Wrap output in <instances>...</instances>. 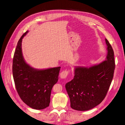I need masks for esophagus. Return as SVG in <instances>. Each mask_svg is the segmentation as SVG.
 Returning a JSON list of instances; mask_svg holds the SVG:
<instances>
[{"mask_svg": "<svg viewBox=\"0 0 125 125\" xmlns=\"http://www.w3.org/2000/svg\"><path fill=\"white\" fill-rule=\"evenodd\" d=\"M68 74H69V72L67 70H65L60 73V77L61 79H65L67 78V77L68 75Z\"/></svg>", "mask_w": 125, "mask_h": 125, "instance_id": "1", "label": "esophagus"}]
</instances>
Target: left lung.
<instances>
[{
  "label": "left lung",
  "mask_w": 125,
  "mask_h": 125,
  "mask_svg": "<svg viewBox=\"0 0 125 125\" xmlns=\"http://www.w3.org/2000/svg\"><path fill=\"white\" fill-rule=\"evenodd\" d=\"M107 54L105 61L90 67L76 66L73 79L66 84L71 107L85 111L100 104L106 96L114 76V53L106 38Z\"/></svg>",
  "instance_id": "1"
}]
</instances>
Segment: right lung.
Returning a JSON list of instances; mask_svg holds the SVG:
<instances>
[{
    "label": "right lung",
    "mask_w": 125,
    "mask_h": 125,
    "mask_svg": "<svg viewBox=\"0 0 125 125\" xmlns=\"http://www.w3.org/2000/svg\"><path fill=\"white\" fill-rule=\"evenodd\" d=\"M28 32L17 43L13 59V76L17 93L24 103L32 109L42 110L49 106L51 90L58 80L61 67L37 69L25 62L21 45Z\"/></svg>",
    "instance_id": "1"
}]
</instances>
